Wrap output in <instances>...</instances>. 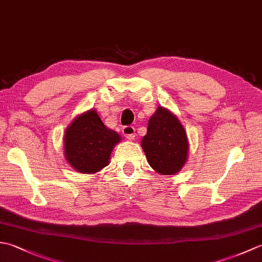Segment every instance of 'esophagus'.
<instances>
[{
	"instance_id": "esophagus-1",
	"label": "esophagus",
	"mask_w": 262,
	"mask_h": 262,
	"mask_svg": "<svg viewBox=\"0 0 262 262\" xmlns=\"http://www.w3.org/2000/svg\"><path fill=\"white\" fill-rule=\"evenodd\" d=\"M122 135L128 140H133L135 137V128L133 126H125L122 128Z\"/></svg>"
}]
</instances>
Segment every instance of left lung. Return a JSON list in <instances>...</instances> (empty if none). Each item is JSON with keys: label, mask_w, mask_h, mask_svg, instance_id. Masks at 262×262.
Masks as SVG:
<instances>
[{"label": "left lung", "mask_w": 262, "mask_h": 262, "mask_svg": "<svg viewBox=\"0 0 262 262\" xmlns=\"http://www.w3.org/2000/svg\"><path fill=\"white\" fill-rule=\"evenodd\" d=\"M141 145L148 164L158 173L176 174L187 162L189 144L185 128L177 116L163 107L149 118Z\"/></svg>", "instance_id": "obj_1"}]
</instances>
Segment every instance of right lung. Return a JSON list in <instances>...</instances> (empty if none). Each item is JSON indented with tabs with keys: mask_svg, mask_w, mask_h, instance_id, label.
Segmentation results:
<instances>
[{
	"mask_svg": "<svg viewBox=\"0 0 262 262\" xmlns=\"http://www.w3.org/2000/svg\"><path fill=\"white\" fill-rule=\"evenodd\" d=\"M121 137L105 127L94 109L81 114L66 128L64 154L81 173H96L109 164L110 154Z\"/></svg>",
	"mask_w": 262,
	"mask_h": 262,
	"instance_id": "right-lung-1",
	"label": "right lung"
}]
</instances>
